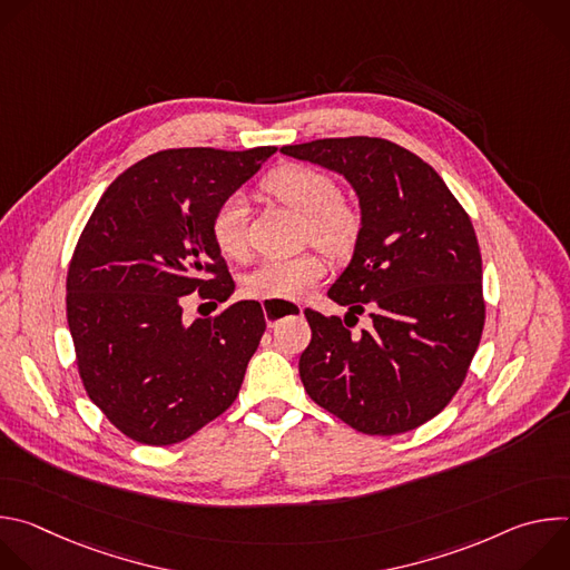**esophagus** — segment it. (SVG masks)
<instances>
[{"label": "esophagus", "instance_id": "obj_1", "mask_svg": "<svg viewBox=\"0 0 570 570\" xmlns=\"http://www.w3.org/2000/svg\"><path fill=\"white\" fill-rule=\"evenodd\" d=\"M295 313H302V306H299V304H291V302H264V315H266L268 327H275V324L282 322V317L295 315Z\"/></svg>", "mask_w": 570, "mask_h": 570}]
</instances>
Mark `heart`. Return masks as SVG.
<instances>
[{
  "label": "heart",
  "mask_w": 570,
  "mask_h": 570,
  "mask_svg": "<svg viewBox=\"0 0 570 570\" xmlns=\"http://www.w3.org/2000/svg\"><path fill=\"white\" fill-rule=\"evenodd\" d=\"M264 189L304 216V234L315 246L334 257L350 255L363 232L361 212L341 200V189L324 171L284 165L271 171ZM212 240L225 257H240L248 248L246 203L240 196L225 198L209 223ZM324 275V264L317 255L304 253L288 259H266L243 282V291L250 297L266 302L295 299L306 293Z\"/></svg>",
  "instance_id": "b5f03b06"
}]
</instances>
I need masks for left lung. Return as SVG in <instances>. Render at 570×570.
<instances>
[{
    "label": "left lung",
    "instance_id": "1",
    "mask_svg": "<svg viewBox=\"0 0 570 570\" xmlns=\"http://www.w3.org/2000/svg\"><path fill=\"white\" fill-rule=\"evenodd\" d=\"M282 153L345 176L363 216L354 257L330 288L347 317L304 311L306 394L365 435L426 424L460 390L484 327L471 218L435 169L394 141L332 137ZM363 312L373 327L354 335L348 317Z\"/></svg>",
    "mask_w": 570,
    "mask_h": 570
}]
</instances>
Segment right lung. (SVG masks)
<instances>
[{
	"instance_id": "right-lung-1",
	"label": "right lung",
	"mask_w": 570,
	"mask_h": 570,
	"mask_svg": "<svg viewBox=\"0 0 570 570\" xmlns=\"http://www.w3.org/2000/svg\"><path fill=\"white\" fill-rule=\"evenodd\" d=\"M275 146L171 148L144 157L101 196L67 271V324L88 396L130 440L169 446L234 403L266 332L240 299L187 322L183 306L234 293L212 240L216 207Z\"/></svg>"
}]
</instances>
